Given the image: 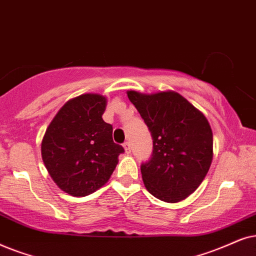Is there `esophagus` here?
<instances>
[{
    "mask_svg": "<svg viewBox=\"0 0 256 256\" xmlns=\"http://www.w3.org/2000/svg\"><path fill=\"white\" fill-rule=\"evenodd\" d=\"M122 146H124L126 153H130V152H131V145H130V142H125L124 144H122Z\"/></svg>",
    "mask_w": 256,
    "mask_h": 256,
    "instance_id": "obj_1",
    "label": "esophagus"
}]
</instances>
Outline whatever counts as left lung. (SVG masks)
<instances>
[{"label": "left lung", "mask_w": 256, "mask_h": 256, "mask_svg": "<svg viewBox=\"0 0 256 256\" xmlns=\"http://www.w3.org/2000/svg\"><path fill=\"white\" fill-rule=\"evenodd\" d=\"M153 139L148 162L140 166L146 190L165 202L192 194L208 172L213 134L205 116L174 91L154 94L128 91Z\"/></svg>", "instance_id": "left-lung-1"}]
</instances>
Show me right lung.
<instances>
[{"instance_id": "right-lung-1", "label": "right lung", "mask_w": 256, "mask_h": 256, "mask_svg": "<svg viewBox=\"0 0 256 256\" xmlns=\"http://www.w3.org/2000/svg\"><path fill=\"white\" fill-rule=\"evenodd\" d=\"M106 98L85 94L60 108L48 126L40 151L44 165L57 186L74 196L94 193L108 182L118 156L112 125L103 120Z\"/></svg>"}]
</instances>
